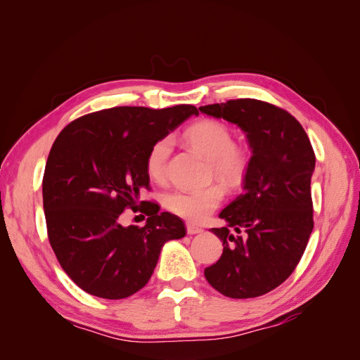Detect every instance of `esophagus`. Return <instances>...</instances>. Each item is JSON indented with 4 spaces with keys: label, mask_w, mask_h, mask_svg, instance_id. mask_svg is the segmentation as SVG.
<instances>
[{
    "label": "esophagus",
    "mask_w": 360,
    "mask_h": 360,
    "mask_svg": "<svg viewBox=\"0 0 360 360\" xmlns=\"http://www.w3.org/2000/svg\"><path fill=\"white\" fill-rule=\"evenodd\" d=\"M186 230H188V234H198V233H202V228L193 225V224H188L186 225Z\"/></svg>",
    "instance_id": "obj_1"
}]
</instances>
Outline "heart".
<instances>
[{
  "label": "heart",
  "instance_id": "heart-1",
  "mask_svg": "<svg viewBox=\"0 0 360 360\" xmlns=\"http://www.w3.org/2000/svg\"><path fill=\"white\" fill-rule=\"evenodd\" d=\"M188 144L210 160L216 177L228 184L240 181L249 165V151L245 146L233 143L231 130L216 120H202L184 132ZM171 151V139H159L150 148L146 159L147 176L153 181L165 177V165ZM221 184H210L202 189L180 188L167 193L165 205L174 214L200 222L205 219L224 200Z\"/></svg>",
  "mask_w": 360,
  "mask_h": 360
}]
</instances>
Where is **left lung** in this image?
Returning a JSON list of instances; mask_svg holds the SVG:
<instances>
[{"instance_id":"left-lung-1","label":"left lung","mask_w":360,"mask_h":360,"mask_svg":"<svg viewBox=\"0 0 360 360\" xmlns=\"http://www.w3.org/2000/svg\"><path fill=\"white\" fill-rule=\"evenodd\" d=\"M200 111L240 127L252 151L243 192L219 213L226 225L212 228L224 252L204 276L226 297L263 296L292 274L312 233V146L296 118L267 102L236 99Z\"/></svg>"}]
</instances>
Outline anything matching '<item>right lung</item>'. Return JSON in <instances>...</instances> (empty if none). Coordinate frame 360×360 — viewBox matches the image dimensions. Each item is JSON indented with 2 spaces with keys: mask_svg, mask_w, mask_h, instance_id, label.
<instances>
[{
  "mask_svg": "<svg viewBox=\"0 0 360 360\" xmlns=\"http://www.w3.org/2000/svg\"><path fill=\"white\" fill-rule=\"evenodd\" d=\"M191 115L192 105L163 110L117 106L79 117L53 143L43 176L49 243L76 285L102 299H124L153 275L160 249L186 236L179 216L141 201L150 191V148ZM143 206V229L121 213Z\"/></svg>",
  "mask_w": 360,
  "mask_h": 360,
  "instance_id": "obj_1",
  "label": "right lung"
}]
</instances>
